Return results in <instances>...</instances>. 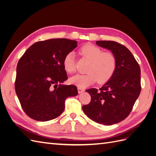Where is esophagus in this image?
<instances>
[{
    "mask_svg": "<svg viewBox=\"0 0 156 156\" xmlns=\"http://www.w3.org/2000/svg\"><path fill=\"white\" fill-rule=\"evenodd\" d=\"M84 91V90L82 88H80V87H78V92L80 94V93H82Z\"/></svg>",
    "mask_w": 156,
    "mask_h": 156,
    "instance_id": "esophagus-1",
    "label": "esophagus"
}]
</instances>
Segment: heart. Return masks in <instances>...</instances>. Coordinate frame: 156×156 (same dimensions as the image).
<instances>
[{
  "label": "heart",
  "instance_id": "heart-1",
  "mask_svg": "<svg viewBox=\"0 0 156 156\" xmlns=\"http://www.w3.org/2000/svg\"><path fill=\"white\" fill-rule=\"evenodd\" d=\"M80 53L89 60L87 68V73L77 75L71 77V83L84 88L91 85L97 80L98 83L103 84L112 77L116 68V58L112 53L109 51L103 52L98 47L88 44L82 47ZM63 67L68 73H75L76 67L73 52L68 53L64 56Z\"/></svg>",
  "mask_w": 156,
  "mask_h": 156
}]
</instances>
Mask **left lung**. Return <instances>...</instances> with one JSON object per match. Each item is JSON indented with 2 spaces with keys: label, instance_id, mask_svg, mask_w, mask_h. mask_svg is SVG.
I'll return each instance as SVG.
<instances>
[{
  "label": "left lung",
  "instance_id": "8db88e82",
  "mask_svg": "<svg viewBox=\"0 0 156 156\" xmlns=\"http://www.w3.org/2000/svg\"><path fill=\"white\" fill-rule=\"evenodd\" d=\"M96 44L115 55L116 68L101 88L87 90L91 101L82 108L89 119L109 126L124 120L131 112L141 90L140 68L124 45L113 41H97Z\"/></svg>",
  "mask_w": 156,
  "mask_h": 156
}]
</instances>
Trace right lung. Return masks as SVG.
Listing matches in <instances>:
<instances>
[{"label":"right lung","instance_id":"right-lung-1","mask_svg":"<svg viewBox=\"0 0 156 156\" xmlns=\"http://www.w3.org/2000/svg\"><path fill=\"white\" fill-rule=\"evenodd\" d=\"M77 46L76 41L65 38L37 41L19 60L16 92L31 119L41 122L56 119L64 110L66 99L78 94L76 86L62 84L68 79L64 58Z\"/></svg>","mask_w":156,"mask_h":156}]
</instances>
